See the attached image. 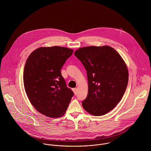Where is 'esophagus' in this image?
<instances>
[{"instance_id": "1", "label": "esophagus", "mask_w": 151, "mask_h": 151, "mask_svg": "<svg viewBox=\"0 0 151 151\" xmlns=\"http://www.w3.org/2000/svg\"><path fill=\"white\" fill-rule=\"evenodd\" d=\"M73 92H74V93L75 95H77V88H73Z\"/></svg>"}]
</instances>
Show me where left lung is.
<instances>
[{
	"instance_id": "left-lung-1",
	"label": "left lung",
	"mask_w": 151,
	"mask_h": 151,
	"mask_svg": "<svg viewBox=\"0 0 151 151\" xmlns=\"http://www.w3.org/2000/svg\"><path fill=\"white\" fill-rule=\"evenodd\" d=\"M74 55L87 73L88 92L82 102L84 109L93 116H103L116 107L122 99L129 81L124 60L108 45L80 47Z\"/></svg>"
}]
</instances>
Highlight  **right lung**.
Returning a JSON list of instances; mask_svg holds the SVG:
<instances>
[{"mask_svg": "<svg viewBox=\"0 0 151 151\" xmlns=\"http://www.w3.org/2000/svg\"><path fill=\"white\" fill-rule=\"evenodd\" d=\"M73 52L65 47H40L27 59L23 73L26 94L34 108L48 117L63 116L74 95L60 71Z\"/></svg>", "mask_w": 151, "mask_h": 151, "instance_id": "1", "label": "right lung"}]
</instances>
